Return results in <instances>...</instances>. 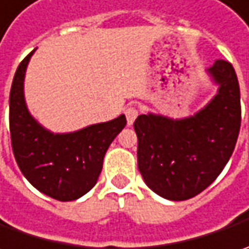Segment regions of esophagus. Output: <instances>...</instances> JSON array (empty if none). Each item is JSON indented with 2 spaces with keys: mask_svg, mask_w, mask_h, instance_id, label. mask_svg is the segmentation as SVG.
<instances>
[{
  "mask_svg": "<svg viewBox=\"0 0 249 249\" xmlns=\"http://www.w3.org/2000/svg\"><path fill=\"white\" fill-rule=\"evenodd\" d=\"M124 115H126V119H127V126H131L134 123L136 118L139 116V110L136 109L134 107H127L124 109Z\"/></svg>",
  "mask_w": 249,
  "mask_h": 249,
  "instance_id": "34e87169",
  "label": "esophagus"
}]
</instances>
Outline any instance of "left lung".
Listing matches in <instances>:
<instances>
[{"mask_svg": "<svg viewBox=\"0 0 249 249\" xmlns=\"http://www.w3.org/2000/svg\"><path fill=\"white\" fill-rule=\"evenodd\" d=\"M206 72L219 89L196 115L170 119L148 113L134 122L140 173L154 193L170 201L190 199L211 186L240 133V86L233 65L217 59Z\"/></svg>", "mask_w": 249, "mask_h": 249, "instance_id": "1", "label": "left lung"}]
</instances>
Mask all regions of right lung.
Returning a JSON list of instances; mask_svg holds the SVG:
<instances>
[{"instance_id": "obj_1", "label": "right lung", "mask_w": 249, "mask_h": 249, "mask_svg": "<svg viewBox=\"0 0 249 249\" xmlns=\"http://www.w3.org/2000/svg\"><path fill=\"white\" fill-rule=\"evenodd\" d=\"M29 53L15 73L9 94V130L16 163L38 191L58 201H73L95 186L107 149L126 126V116L73 133L44 129L26 107L24 73Z\"/></svg>"}]
</instances>
